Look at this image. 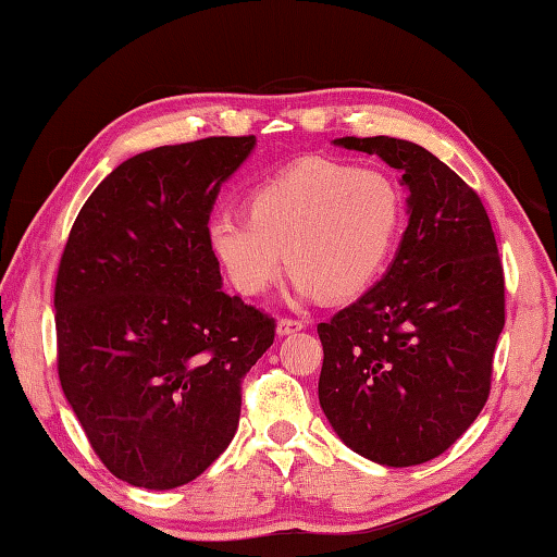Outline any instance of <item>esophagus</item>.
Here are the masks:
<instances>
[{
  "label": "esophagus",
  "mask_w": 557,
  "mask_h": 557,
  "mask_svg": "<svg viewBox=\"0 0 557 557\" xmlns=\"http://www.w3.org/2000/svg\"><path fill=\"white\" fill-rule=\"evenodd\" d=\"M305 329V322H299V319H289V317H282L277 319V334L280 336H287V334H297Z\"/></svg>",
  "instance_id": "34e87169"
}]
</instances>
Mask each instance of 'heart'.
Listing matches in <instances>:
<instances>
[{
    "mask_svg": "<svg viewBox=\"0 0 557 557\" xmlns=\"http://www.w3.org/2000/svg\"><path fill=\"white\" fill-rule=\"evenodd\" d=\"M403 221V188L383 169L305 159L260 184L248 213H215L209 240L240 295H262L289 260L301 295L354 299L388 265Z\"/></svg>",
    "mask_w": 557,
    "mask_h": 557,
    "instance_id": "heart-1",
    "label": "heart"
}]
</instances>
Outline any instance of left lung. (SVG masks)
Listing matches in <instances>:
<instances>
[{
    "label": "left lung",
    "instance_id": "8db88e82",
    "mask_svg": "<svg viewBox=\"0 0 557 557\" xmlns=\"http://www.w3.org/2000/svg\"><path fill=\"white\" fill-rule=\"evenodd\" d=\"M403 172L408 228L379 285L317 326L319 403L344 445L388 467L440 457L492 391L504 265L476 191L425 147L342 137Z\"/></svg>",
    "mask_w": 557,
    "mask_h": 557
}]
</instances>
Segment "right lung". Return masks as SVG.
Listing matches in <instances>:
<instances>
[{"label":"right lung","mask_w":557,"mask_h":557,"mask_svg":"<svg viewBox=\"0 0 557 557\" xmlns=\"http://www.w3.org/2000/svg\"><path fill=\"white\" fill-rule=\"evenodd\" d=\"M256 137H206L122 162L75 219L55 275L65 400L132 486L203 474L235 435L243 379L275 319L221 289L209 215Z\"/></svg>","instance_id":"1"}]
</instances>
